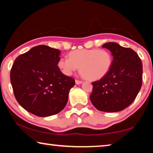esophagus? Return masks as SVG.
Listing matches in <instances>:
<instances>
[{"label":"esophagus","instance_id":"esophagus-1","mask_svg":"<svg viewBox=\"0 0 153 153\" xmlns=\"http://www.w3.org/2000/svg\"><path fill=\"white\" fill-rule=\"evenodd\" d=\"M82 83V81L77 80V79H76V84H81Z\"/></svg>","mask_w":153,"mask_h":153}]
</instances>
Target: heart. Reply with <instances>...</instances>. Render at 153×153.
<instances>
[{"instance_id": "1", "label": "heart", "mask_w": 153, "mask_h": 153, "mask_svg": "<svg viewBox=\"0 0 153 153\" xmlns=\"http://www.w3.org/2000/svg\"><path fill=\"white\" fill-rule=\"evenodd\" d=\"M69 56L58 60V67L60 71L70 76L79 67L82 75L90 80L104 77L113 64L112 54L106 49H77L71 51Z\"/></svg>"}]
</instances>
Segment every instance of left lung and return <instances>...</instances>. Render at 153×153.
<instances>
[{
  "label": "left lung",
  "mask_w": 153,
  "mask_h": 153,
  "mask_svg": "<svg viewBox=\"0 0 153 153\" xmlns=\"http://www.w3.org/2000/svg\"><path fill=\"white\" fill-rule=\"evenodd\" d=\"M111 52L113 64L109 72L93 82L90 100L97 110L119 112L133 103L142 84V63L138 55L130 48L116 42L102 45Z\"/></svg>",
  "instance_id": "left-lung-1"
}]
</instances>
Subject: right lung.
<instances>
[{
	"mask_svg": "<svg viewBox=\"0 0 153 153\" xmlns=\"http://www.w3.org/2000/svg\"><path fill=\"white\" fill-rule=\"evenodd\" d=\"M60 54L58 49L38 45L18 56L11 69L10 80L17 102L38 117L63 110L75 85L74 79L58 69Z\"/></svg>",
	"mask_w": 153,
	"mask_h": 153,
	"instance_id": "add662e5",
	"label": "right lung"
}]
</instances>
